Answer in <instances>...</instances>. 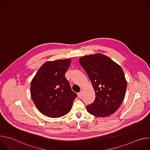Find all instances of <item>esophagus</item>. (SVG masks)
Wrapping results in <instances>:
<instances>
[{
  "label": "esophagus",
  "mask_w": 150,
  "mask_h": 150,
  "mask_svg": "<svg viewBox=\"0 0 150 150\" xmlns=\"http://www.w3.org/2000/svg\"><path fill=\"white\" fill-rule=\"evenodd\" d=\"M82 91H80L79 93H78V97H79V98H81V97H82Z\"/></svg>",
  "instance_id": "1"
}]
</instances>
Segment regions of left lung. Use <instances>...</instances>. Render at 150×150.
<instances>
[{
  "label": "left lung",
  "mask_w": 150,
  "mask_h": 150,
  "mask_svg": "<svg viewBox=\"0 0 150 150\" xmlns=\"http://www.w3.org/2000/svg\"><path fill=\"white\" fill-rule=\"evenodd\" d=\"M95 91L93 103L87 105L88 113L97 117L109 116L120 106L125 98L127 82L122 68L110 58L98 53L79 59Z\"/></svg>",
  "instance_id": "left-lung-1"
}]
</instances>
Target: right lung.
Masks as SVG:
<instances>
[{"instance_id": "1", "label": "right lung", "mask_w": 150, "mask_h": 150, "mask_svg": "<svg viewBox=\"0 0 150 150\" xmlns=\"http://www.w3.org/2000/svg\"><path fill=\"white\" fill-rule=\"evenodd\" d=\"M71 62L69 59L46 62L31 81L33 101L38 110L46 116L56 118L65 115L77 97L65 75Z\"/></svg>"}]
</instances>
